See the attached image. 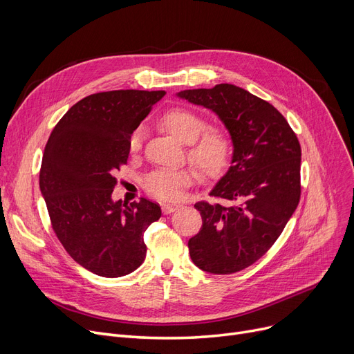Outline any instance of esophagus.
I'll return each mask as SVG.
<instances>
[{
	"label": "esophagus",
	"instance_id": "34e87169",
	"mask_svg": "<svg viewBox=\"0 0 354 354\" xmlns=\"http://www.w3.org/2000/svg\"><path fill=\"white\" fill-rule=\"evenodd\" d=\"M176 209H178V205H171V203H163V205H162V212H163L165 215L172 214V212L176 211Z\"/></svg>",
	"mask_w": 354,
	"mask_h": 354
}]
</instances>
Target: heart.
<instances>
[{
    "label": "heart",
    "instance_id": "obj_1",
    "mask_svg": "<svg viewBox=\"0 0 354 354\" xmlns=\"http://www.w3.org/2000/svg\"><path fill=\"white\" fill-rule=\"evenodd\" d=\"M160 126L179 142L191 145L189 158L203 174L215 176L228 166L232 152L228 135L219 129H209L203 134L205 122L194 111L187 109H172L160 118ZM142 136V129H136L130 136V152L135 153L139 151ZM195 178L196 172L192 167L159 169L145 179V188L156 198L175 201L182 196L183 189L189 187Z\"/></svg>",
    "mask_w": 354,
    "mask_h": 354
}]
</instances>
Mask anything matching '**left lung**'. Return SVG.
<instances>
[{
  "mask_svg": "<svg viewBox=\"0 0 354 354\" xmlns=\"http://www.w3.org/2000/svg\"><path fill=\"white\" fill-rule=\"evenodd\" d=\"M209 109L228 130L231 166L198 202L202 228L188 241L194 264L211 274H232L261 258L281 235L300 201L301 147L284 116L245 88L222 83L176 93Z\"/></svg>",
  "mask_w": 354,
  "mask_h": 354,
  "instance_id": "1",
  "label": "left lung"
}]
</instances>
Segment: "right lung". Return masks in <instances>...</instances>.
<instances>
[{
    "instance_id": "obj_1",
    "label": "right lung",
    "mask_w": 354,
    "mask_h": 354,
    "mask_svg": "<svg viewBox=\"0 0 354 354\" xmlns=\"http://www.w3.org/2000/svg\"><path fill=\"white\" fill-rule=\"evenodd\" d=\"M165 95L113 90L87 96L67 110L46 145L40 191L53 230L74 261L97 275L135 271L146 257L143 234L162 215L149 199L127 205L111 194L130 136Z\"/></svg>"
}]
</instances>
